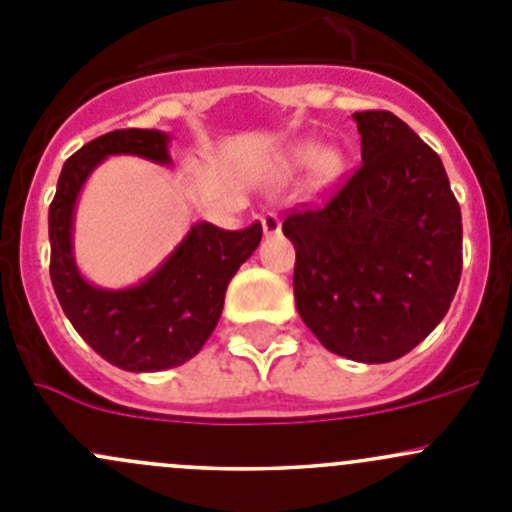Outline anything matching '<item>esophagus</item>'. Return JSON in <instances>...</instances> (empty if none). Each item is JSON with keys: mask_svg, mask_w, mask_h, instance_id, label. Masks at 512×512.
I'll return each instance as SVG.
<instances>
[{"mask_svg": "<svg viewBox=\"0 0 512 512\" xmlns=\"http://www.w3.org/2000/svg\"><path fill=\"white\" fill-rule=\"evenodd\" d=\"M260 223H262V232H265L267 237L270 235H277V232L282 230V223H280V218H277L275 213H265L260 218Z\"/></svg>", "mask_w": 512, "mask_h": 512, "instance_id": "esophagus-1", "label": "esophagus"}]
</instances>
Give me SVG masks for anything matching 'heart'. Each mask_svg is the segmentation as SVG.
<instances>
[{
	"label": "heart",
	"mask_w": 512,
	"mask_h": 512,
	"mask_svg": "<svg viewBox=\"0 0 512 512\" xmlns=\"http://www.w3.org/2000/svg\"><path fill=\"white\" fill-rule=\"evenodd\" d=\"M289 168L312 165V178L317 185H332L342 175L344 158L337 148H319L314 141H299L287 151Z\"/></svg>",
	"instance_id": "obj_1"
}]
</instances>
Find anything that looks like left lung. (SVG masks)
Instances as JSON below:
<instances>
[{"label": "left lung", "instance_id": "8db88e82", "mask_svg": "<svg viewBox=\"0 0 512 512\" xmlns=\"http://www.w3.org/2000/svg\"><path fill=\"white\" fill-rule=\"evenodd\" d=\"M361 168L319 208L289 215L294 302L329 352L409 354L446 317L463 267L461 208L441 158L389 111L354 113Z\"/></svg>", "mask_w": 512, "mask_h": 512}]
</instances>
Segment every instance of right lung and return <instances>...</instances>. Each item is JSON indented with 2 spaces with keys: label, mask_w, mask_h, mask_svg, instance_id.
Masks as SVG:
<instances>
[{
  "label": "right lung",
  "mask_w": 512,
  "mask_h": 512,
  "mask_svg": "<svg viewBox=\"0 0 512 512\" xmlns=\"http://www.w3.org/2000/svg\"><path fill=\"white\" fill-rule=\"evenodd\" d=\"M170 133L156 128L111 131L64 163L49 208L51 285L84 342L123 371L173 369L203 349L223 314L225 292L257 250L262 225L227 232L193 223L168 257L131 287H98L81 275L74 255V215L91 173L111 156L173 165Z\"/></svg>",
  "instance_id": "add662e5"
}]
</instances>
